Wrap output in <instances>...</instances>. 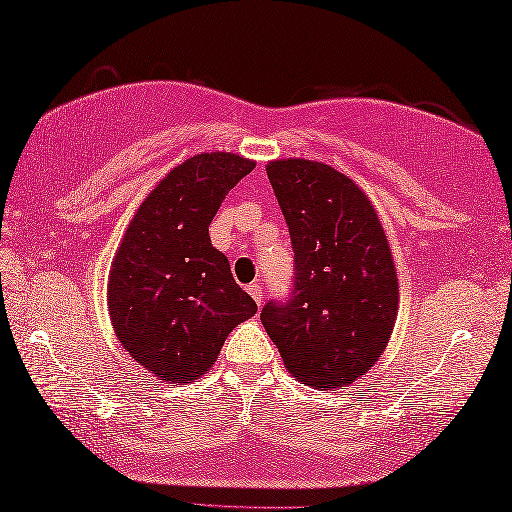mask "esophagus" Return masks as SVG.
<instances>
[{"instance_id":"esophagus-1","label":"esophagus","mask_w":512,"mask_h":512,"mask_svg":"<svg viewBox=\"0 0 512 512\" xmlns=\"http://www.w3.org/2000/svg\"><path fill=\"white\" fill-rule=\"evenodd\" d=\"M245 289H247V294L256 300V305H260V302H263V287L252 283V285H247Z\"/></svg>"}]
</instances>
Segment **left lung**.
<instances>
[{"instance_id":"8db88e82","label":"left lung","mask_w":512,"mask_h":512,"mask_svg":"<svg viewBox=\"0 0 512 512\" xmlns=\"http://www.w3.org/2000/svg\"><path fill=\"white\" fill-rule=\"evenodd\" d=\"M289 225L296 280L260 320L300 384L340 389L387 349L400 307L398 269L378 212L347 174L309 159L267 163Z\"/></svg>"}]
</instances>
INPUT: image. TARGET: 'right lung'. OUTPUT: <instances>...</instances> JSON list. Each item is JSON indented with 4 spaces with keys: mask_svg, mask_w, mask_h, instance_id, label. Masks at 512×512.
Returning a JSON list of instances; mask_svg holds the SVG:
<instances>
[{
    "mask_svg": "<svg viewBox=\"0 0 512 512\" xmlns=\"http://www.w3.org/2000/svg\"><path fill=\"white\" fill-rule=\"evenodd\" d=\"M256 168L232 152H201L143 198L108 276V311L123 349L168 384L212 369L225 338L258 307L212 247L225 194Z\"/></svg>",
    "mask_w": 512,
    "mask_h": 512,
    "instance_id": "add662e5",
    "label": "right lung"
}]
</instances>
